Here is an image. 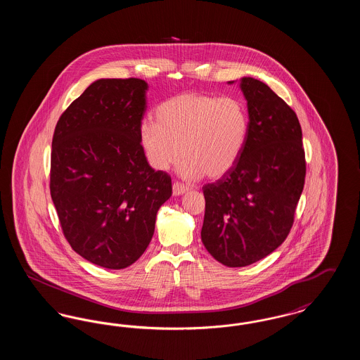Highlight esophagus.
Masks as SVG:
<instances>
[{
  "label": "esophagus",
  "mask_w": 360,
  "mask_h": 360,
  "mask_svg": "<svg viewBox=\"0 0 360 360\" xmlns=\"http://www.w3.org/2000/svg\"><path fill=\"white\" fill-rule=\"evenodd\" d=\"M186 191H188V188L186 185H184L181 182H174L172 184V194L174 195H181V194H184Z\"/></svg>",
  "instance_id": "1"
}]
</instances>
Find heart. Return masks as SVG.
<instances>
[{"label":"heart","instance_id":"b5f03b06","mask_svg":"<svg viewBox=\"0 0 360 360\" xmlns=\"http://www.w3.org/2000/svg\"><path fill=\"white\" fill-rule=\"evenodd\" d=\"M153 122L140 127V144L155 170L165 172L185 156L179 170L195 179L223 178L239 162L250 117L235 97L184 93L160 103Z\"/></svg>","mask_w":360,"mask_h":360}]
</instances>
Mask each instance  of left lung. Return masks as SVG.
I'll list each match as a JSON object with an SVG mask.
<instances>
[{"label":"left lung","instance_id":"8db88e82","mask_svg":"<svg viewBox=\"0 0 360 360\" xmlns=\"http://www.w3.org/2000/svg\"><path fill=\"white\" fill-rule=\"evenodd\" d=\"M240 87L250 117L245 147L232 172L202 188L201 240L228 267L252 264L285 241L307 174L295 112L255 78H241Z\"/></svg>","mask_w":360,"mask_h":360}]
</instances>
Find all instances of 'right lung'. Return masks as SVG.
Instances as JSON below:
<instances>
[{
  "mask_svg": "<svg viewBox=\"0 0 360 360\" xmlns=\"http://www.w3.org/2000/svg\"><path fill=\"white\" fill-rule=\"evenodd\" d=\"M148 85L98 79L62 113L52 137L50 191L65 238L110 270L135 263L153 239L172 176L155 172L140 144Z\"/></svg>",
  "mask_w": 360,
  "mask_h": 360,
  "instance_id": "1",
  "label": "right lung"
}]
</instances>
